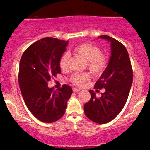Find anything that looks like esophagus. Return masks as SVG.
Returning a JSON list of instances; mask_svg holds the SVG:
<instances>
[{"label": "esophagus", "mask_w": 150, "mask_h": 150, "mask_svg": "<svg viewBox=\"0 0 150 150\" xmlns=\"http://www.w3.org/2000/svg\"><path fill=\"white\" fill-rule=\"evenodd\" d=\"M73 92H79V91H80V89H79V88H73Z\"/></svg>", "instance_id": "esophagus-1"}]
</instances>
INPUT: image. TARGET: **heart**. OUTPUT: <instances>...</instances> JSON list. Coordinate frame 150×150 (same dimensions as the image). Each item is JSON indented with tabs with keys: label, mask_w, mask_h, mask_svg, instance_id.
Instances as JSON below:
<instances>
[{
	"label": "heart",
	"mask_w": 150,
	"mask_h": 150,
	"mask_svg": "<svg viewBox=\"0 0 150 150\" xmlns=\"http://www.w3.org/2000/svg\"><path fill=\"white\" fill-rule=\"evenodd\" d=\"M74 51L83 57L87 61V68L91 73L95 75H101L107 66V58L101 53V50L92 44H82L75 46ZM69 58L68 53H64L61 55L59 60V65L61 69L65 70L68 67ZM90 80V76L86 73H76L71 76V82L73 85L81 87L86 82Z\"/></svg>",
	"instance_id": "heart-1"
}]
</instances>
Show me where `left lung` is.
I'll return each mask as SVG.
<instances>
[{"instance_id":"left-lung-1","label":"left lung","mask_w":150,"mask_h":150,"mask_svg":"<svg viewBox=\"0 0 150 150\" xmlns=\"http://www.w3.org/2000/svg\"><path fill=\"white\" fill-rule=\"evenodd\" d=\"M99 38L111 43V55L106 70L97 81L94 89H105L101 97L89 90L91 99L84 106L86 116L94 123L104 124L114 119L124 107L133 80L131 63L126 48L106 35Z\"/></svg>"}]
</instances>
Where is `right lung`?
I'll return each mask as SVG.
<instances>
[{"mask_svg":"<svg viewBox=\"0 0 150 150\" xmlns=\"http://www.w3.org/2000/svg\"><path fill=\"white\" fill-rule=\"evenodd\" d=\"M68 41L45 37L25 50L20 62L18 81L22 97L30 112L38 120L53 123L64 115L73 89L63 85L58 90L48 82L61 73L59 60Z\"/></svg>","mask_w":150,"mask_h":150,"instance_id":"right-lung-1","label":"right lung"}]
</instances>
